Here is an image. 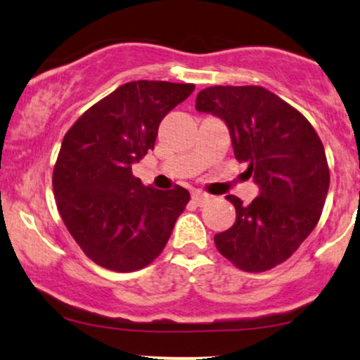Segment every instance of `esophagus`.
I'll return each mask as SVG.
<instances>
[{"instance_id":"obj_1","label":"esophagus","mask_w":360,"mask_h":360,"mask_svg":"<svg viewBox=\"0 0 360 360\" xmlns=\"http://www.w3.org/2000/svg\"><path fill=\"white\" fill-rule=\"evenodd\" d=\"M191 198H193V203L196 206H203L205 203H208L210 201V194L201 193V191H194Z\"/></svg>"}]
</instances>
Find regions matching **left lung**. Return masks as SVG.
I'll return each mask as SVG.
<instances>
[{"mask_svg": "<svg viewBox=\"0 0 360 360\" xmlns=\"http://www.w3.org/2000/svg\"><path fill=\"white\" fill-rule=\"evenodd\" d=\"M196 110L225 122L235 159L259 186L249 206L226 196L237 218L214 245L238 269H272L320 220L330 186L323 143L298 110L260 86H212L198 93Z\"/></svg>", "mask_w": 360, "mask_h": 360, "instance_id": "8db88e82", "label": "left lung"}]
</instances>
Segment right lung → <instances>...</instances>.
Returning <instances> with one entry per match:
<instances>
[{
    "label": "right lung",
    "instance_id": "add662e5",
    "mask_svg": "<svg viewBox=\"0 0 360 360\" xmlns=\"http://www.w3.org/2000/svg\"><path fill=\"white\" fill-rule=\"evenodd\" d=\"M194 84L134 81L81 115L62 140L52 186L69 233L98 266L139 271L164 250L188 189H155L131 174L160 122Z\"/></svg>",
    "mask_w": 360,
    "mask_h": 360
}]
</instances>
